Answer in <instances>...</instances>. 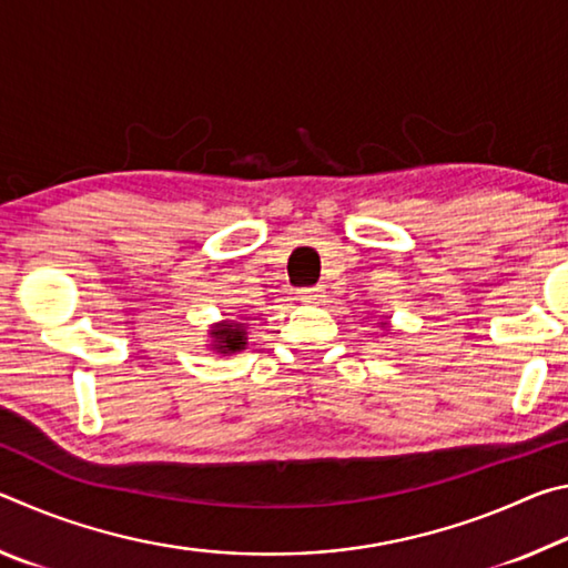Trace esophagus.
Returning <instances> with one entry per match:
<instances>
[{
    "mask_svg": "<svg viewBox=\"0 0 568 568\" xmlns=\"http://www.w3.org/2000/svg\"><path fill=\"white\" fill-rule=\"evenodd\" d=\"M323 297H325V291L323 287L318 285V287H305V291H301V301L303 303H323Z\"/></svg>",
    "mask_w": 568,
    "mask_h": 568,
    "instance_id": "1",
    "label": "esophagus"
}]
</instances>
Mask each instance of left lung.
Masks as SVG:
<instances>
[{
    "label": "left lung",
    "instance_id": "left-lung-1",
    "mask_svg": "<svg viewBox=\"0 0 568 568\" xmlns=\"http://www.w3.org/2000/svg\"><path fill=\"white\" fill-rule=\"evenodd\" d=\"M386 325H388V323H381V328H386ZM386 331H388V328H386Z\"/></svg>",
    "mask_w": 568,
    "mask_h": 568
}]
</instances>
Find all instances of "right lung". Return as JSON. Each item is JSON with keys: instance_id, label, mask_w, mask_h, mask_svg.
<instances>
[{"instance_id": "obj_1", "label": "right lung", "mask_w": 568, "mask_h": 568, "mask_svg": "<svg viewBox=\"0 0 568 568\" xmlns=\"http://www.w3.org/2000/svg\"><path fill=\"white\" fill-rule=\"evenodd\" d=\"M250 328L245 318L237 321H220L213 323L207 331V348L217 355H235L245 351Z\"/></svg>"}]
</instances>
